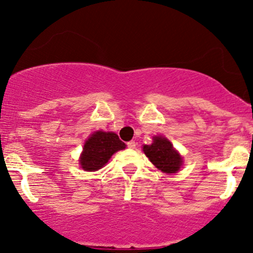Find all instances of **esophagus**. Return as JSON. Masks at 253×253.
<instances>
[{
	"label": "esophagus",
	"instance_id": "34e87169",
	"mask_svg": "<svg viewBox=\"0 0 253 253\" xmlns=\"http://www.w3.org/2000/svg\"><path fill=\"white\" fill-rule=\"evenodd\" d=\"M135 146H136V142L135 141H129V142H127V147H128V148H130V149H134L135 148Z\"/></svg>",
	"mask_w": 253,
	"mask_h": 253
}]
</instances>
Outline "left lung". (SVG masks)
I'll use <instances>...</instances> for the list:
<instances>
[{"label":"left lung","instance_id":"1","mask_svg":"<svg viewBox=\"0 0 253 253\" xmlns=\"http://www.w3.org/2000/svg\"><path fill=\"white\" fill-rule=\"evenodd\" d=\"M149 161L155 166L159 170L166 174H175L180 170L182 166V156L171 145L167 137L156 135L153 137L152 145L142 147Z\"/></svg>","mask_w":253,"mask_h":253}]
</instances>
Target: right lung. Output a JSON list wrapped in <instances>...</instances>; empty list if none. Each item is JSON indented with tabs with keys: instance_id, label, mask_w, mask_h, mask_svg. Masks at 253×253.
Segmentation results:
<instances>
[{
	"instance_id": "obj_1",
	"label": "right lung",
	"mask_w": 253,
	"mask_h": 253,
	"mask_svg": "<svg viewBox=\"0 0 253 253\" xmlns=\"http://www.w3.org/2000/svg\"><path fill=\"white\" fill-rule=\"evenodd\" d=\"M126 148L119 136L113 132H94L86 140L79 165L85 171H95L107 164L118 150Z\"/></svg>"
}]
</instances>
